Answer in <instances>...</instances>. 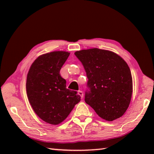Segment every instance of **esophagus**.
I'll return each instance as SVG.
<instances>
[{
    "label": "esophagus",
    "mask_w": 154,
    "mask_h": 154,
    "mask_svg": "<svg viewBox=\"0 0 154 154\" xmlns=\"http://www.w3.org/2000/svg\"><path fill=\"white\" fill-rule=\"evenodd\" d=\"M78 94H79V95L81 96V98H83V91H78Z\"/></svg>",
    "instance_id": "1"
}]
</instances>
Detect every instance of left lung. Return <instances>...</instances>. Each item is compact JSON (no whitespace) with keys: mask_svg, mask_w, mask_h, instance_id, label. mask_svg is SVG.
I'll return each mask as SVG.
<instances>
[{"mask_svg":"<svg viewBox=\"0 0 154 154\" xmlns=\"http://www.w3.org/2000/svg\"><path fill=\"white\" fill-rule=\"evenodd\" d=\"M88 78L85 103L103 119L112 121L125 113L131 100L132 78L126 62L112 51L98 48L77 51Z\"/></svg>","mask_w":154,"mask_h":154,"instance_id":"1","label":"left lung"}]
</instances>
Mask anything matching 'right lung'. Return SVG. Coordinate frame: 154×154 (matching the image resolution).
Listing matches in <instances>:
<instances>
[{
    "label": "right lung",
    "instance_id": "1",
    "mask_svg": "<svg viewBox=\"0 0 154 154\" xmlns=\"http://www.w3.org/2000/svg\"><path fill=\"white\" fill-rule=\"evenodd\" d=\"M69 53L58 51L43 54L29 69L26 93L35 113L44 122L53 125L66 119L81 100L77 91L67 89L60 69Z\"/></svg>",
    "mask_w": 154,
    "mask_h": 154
}]
</instances>
